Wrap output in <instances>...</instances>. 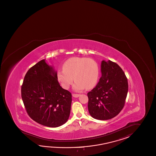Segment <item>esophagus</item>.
<instances>
[{
  "instance_id": "1",
  "label": "esophagus",
  "mask_w": 156,
  "mask_h": 156,
  "mask_svg": "<svg viewBox=\"0 0 156 156\" xmlns=\"http://www.w3.org/2000/svg\"><path fill=\"white\" fill-rule=\"evenodd\" d=\"M73 97L74 98H78L80 96V94H73L72 95Z\"/></svg>"
}]
</instances>
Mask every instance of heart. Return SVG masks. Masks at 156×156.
Masks as SVG:
<instances>
[{
	"mask_svg": "<svg viewBox=\"0 0 156 156\" xmlns=\"http://www.w3.org/2000/svg\"><path fill=\"white\" fill-rule=\"evenodd\" d=\"M100 69L98 62L92 58L73 57L62 64V70L57 72V80L65 89H68L74 79L75 91H79L86 88L95 87L98 82Z\"/></svg>",
	"mask_w": 156,
	"mask_h": 156,
	"instance_id": "obj_1",
	"label": "heart"
}]
</instances>
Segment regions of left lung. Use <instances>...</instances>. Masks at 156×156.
<instances>
[{
    "label": "left lung",
    "mask_w": 156,
    "mask_h": 156,
    "mask_svg": "<svg viewBox=\"0 0 156 156\" xmlns=\"http://www.w3.org/2000/svg\"><path fill=\"white\" fill-rule=\"evenodd\" d=\"M101 71L98 83L87 93L88 109L93 118L108 120L117 115L125 106L129 85L125 73L115 62L103 60Z\"/></svg>",
    "instance_id": "left-lung-1"
}]
</instances>
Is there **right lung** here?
<instances>
[{"mask_svg":"<svg viewBox=\"0 0 156 156\" xmlns=\"http://www.w3.org/2000/svg\"><path fill=\"white\" fill-rule=\"evenodd\" d=\"M21 98L27 114L42 125L57 127L68 119L72 94L61 87L57 72L44 59L27 72L21 86Z\"/></svg>","mask_w":156,"mask_h":156,"instance_id":"add662e5","label":"right lung"}]
</instances>
